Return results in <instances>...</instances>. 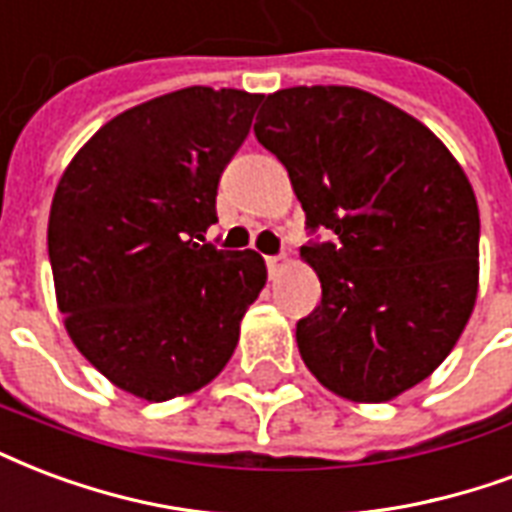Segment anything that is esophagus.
I'll return each instance as SVG.
<instances>
[{
  "label": "esophagus",
  "mask_w": 512,
  "mask_h": 512,
  "mask_svg": "<svg viewBox=\"0 0 512 512\" xmlns=\"http://www.w3.org/2000/svg\"><path fill=\"white\" fill-rule=\"evenodd\" d=\"M285 266H287V260L282 255H268L266 257V268H268V274H271V276L279 274V271H282Z\"/></svg>",
  "instance_id": "34e87169"
}]
</instances>
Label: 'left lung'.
I'll list each match as a JSON object with an SVG mask.
<instances>
[{
  "label": "left lung",
  "mask_w": 512,
  "mask_h": 512,
  "mask_svg": "<svg viewBox=\"0 0 512 512\" xmlns=\"http://www.w3.org/2000/svg\"><path fill=\"white\" fill-rule=\"evenodd\" d=\"M255 135L314 236L301 257L323 298L295 328L309 372L352 401L426 380L478 295L480 214L461 165L410 113L352 86L268 94Z\"/></svg>",
  "instance_id": "obj_1"
}]
</instances>
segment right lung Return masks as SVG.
I'll use <instances>...</instances> for the list:
<instances>
[{
	"label": "right lung",
	"mask_w": 512,
	"mask_h": 512,
	"mask_svg": "<svg viewBox=\"0 0 512 512\" xmlns=\"http://www.w3.org/2000/svg\"><path fill=\"white\" fill-rule=\"evenodd\" d=\"M263 94L189 86L119 113L56 187L48 257L83 358L121 391L168 401L236 350L263 257L206 241L217 189Z\"/></svg>",
	"instance_id": "obj_1"
}]
</instances>
